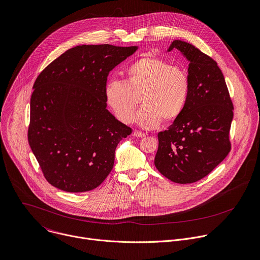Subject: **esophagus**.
<instances>
[{"label": "esophagus", "mask_w": 260, "mask_h": 260, "mask_svg": "<svg viewBox=\"0 0 260 260\" xmlns=\"http://www.w3.org/2000/svg\"><path fill=\"white\" fill-rule=\"evenodd\" d=\"M133 136H134V137H137V138H145V137H146V135H145L144 133L140 132V131H134Z\"/></svg>", "instance_id": "obj_1"}]
</instances>
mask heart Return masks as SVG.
I'll list each match as a JSON object with an SVG mask.
<instances>
[{"instance_id": "heart-1", "label": "heart", "mask_w": 260, "mask_h": 260, "mask_svg": "<svg viewBox=\"0 0 260 260\" xmlns=\"http://www.w3.org/2000/svg\"><path fill=\"white\" fill-rule=\"evenodd\" d=\"M125 80L109 79L104 88L105 101L118 120L128 123L141 96L143 108L136 122L146 129L161 121L171 123L182 114L189 97L190 77L181 66L156 56H144L125 70Z\"/></svg>"}]
</instances>
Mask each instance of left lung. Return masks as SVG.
Returning a JSON list of instances; mask_svg holds the SVG:
<instances>
[{
  "mask_svg": "<svg viewBox=\"0 0 260 260\" xmlns=\"http://www.w3.org/2000/svg\"><path fill=\"white\" fill-rule=\"evenodd\" d=\"M175 48L189 61L190 92L180 117L158 133L154 164L171 182L191 184L228 156L234 107L217 63L189 43L174 41L167 52Z\"/></svg>",
  "mask_w": 260,
  "mask_h": 260,
  "instance_id": "8db88e82",
  "label": "left lung"
}]
</instances>
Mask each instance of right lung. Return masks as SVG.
I'll list each match as a JSON object with an SVG mask.
<instances>
[{
    "label": "right lung",
    "instance_id": "obj_1",
    "mask_svg": "<svg viewBox=\"0 0 260 260\" xmlns=\"http://www.w3.org/2000/svg\"><path fill=\"white\" fill-rule=\"evenodd\" d=\"M137 50L108 44L76 46L36 79L28 143L55 188L91 191L110 174L115 149L132 128L108 111L104 88L109 72Z\"/></svg>",
    "mask_w": 260,
    "mask_h": 260
}]
</instances>
